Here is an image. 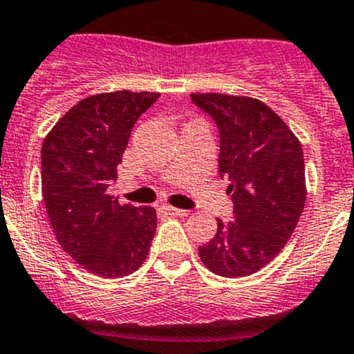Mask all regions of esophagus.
Returning <instances> with one entry per match:
<instances>
[{
	"label": "esophagus",
	"mask_w": 354,
	"mask_h": 354,
	"mask_svg": "<svg viewBox=\"0 0 354 354\" xmlns=\"http://www.w3.org/2000/svg\"><path fill=\"white\" fill-rule=\"evenodd\" d=\"M162 209L167 213V215H172V216H187V212H185V209L174 208V206H169V205H163Z\"/></svg>",
	"instance_id": "1"
}]
</instances>
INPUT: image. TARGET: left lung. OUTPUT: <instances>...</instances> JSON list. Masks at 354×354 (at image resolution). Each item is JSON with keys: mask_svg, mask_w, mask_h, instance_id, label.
Wrapping results in <instances>:
<instances>
[{"mask_svg": "<svg viewBox=\"0 0 354 354\" xmlns=\"http://www.w3.org/2000/svg\"><path fill=\"white\" fill-rule=\"evenodd\" d=\"M191 100L218 127V174L229 180L234 203V222L216 218L215 237L199 246V258L213 274L246 277L281 253L299 222L306 201L303 148L260 100L218 93Z\"/></svg>", "mask_w": 354, "mask_h": 354, "instance_id": "8db88e82", "label": "left lung"}]
</instances>
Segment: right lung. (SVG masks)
<instances>
[{
	"label": "right lung",
	"instance_id": "obj_1",
	"mask_svg": "<svg viewBox=\"0 0 354 354\" xmlns=\"http://www.w3.org/2000/svg\"><path fill=\"white\" fill-rule=\"evenodd\" d=\"M158 97L148 91L94 94L70 108L43 142L41 184L55 236L97 277L138 270L155 237V208L120 205L106 189L132 127Z\"/></svg>",
	"mask_w": 354,
	"mask_h": 354
}]
</instances>
